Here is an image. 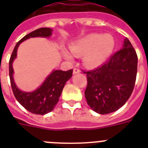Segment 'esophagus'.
Listing matches in <instances>:
<instances>
[{
	"mask_svg": "<svg viewBox=\"0 0 148 148\" xmlns=\"http://www.w3.org/2000/svg\"><path fill=\"white\" fill-rule=\"evenodd\" d=\"M80 73V70L78 69V68L75 67L73 69V74H77V73Z\"/></svg>",
	"mask_w": 148,
	"mask_h": 148,
	"instance_id": "34e87169",
	"label": "esophagus"
}]
</instances>
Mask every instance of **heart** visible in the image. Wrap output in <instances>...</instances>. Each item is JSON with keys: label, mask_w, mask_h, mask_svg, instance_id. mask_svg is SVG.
Listing matches in <instances>:
<instances>
[{"label": "heart", "mask_w": 148, "mask_h": 148, "mask_svg": "<svg viewBox=\"0 0 148 148\" xmlns=\"http://www.w3.org/2000/svg\"><path fill=\"white\" fill-rule=\"evenodd\" d=\"M114 45V39L111 35L92 34L73 44L70 51L76 57L84 54V63L89 67H96L109 58ZM64 56L68 61L73 60V56L66 51L64 52Z\"/></svg>", "instance_id": "1"}]
</instances>
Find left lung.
<instances>
[{
  "label": "left lung",
  "instance_id": "1",
  "mask_svg": "<svg viewBox=\"0 0 148 148\" xmlns=\"http://www.w3.org/2000/svg\"><path fill=\"white\" fill-rule=\"evenodd\" d=\"M138 57L127 38L122 48L109 60L87 74V86L84 92L90 108L99 114L118 110L133 92L137 74Z\"/></svg>",
  "mask_w": 148,
  "mask_h": 148
}]
</instances>
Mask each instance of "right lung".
Returning a JSON list of instances; mask_svg holds the SVG:
<instances>
[{
	"label": "right lung",
	"mask_w": 148,
	"mask_h": 148,
	"mask_svg": "<svg viewBox=\"0 0 148 148\" xmlns=\"http://www.w3.org/2000/svg\"><path fill=\"white\" fill-rule=\"evenodd\" d=\"M52 29L43 27L25 35L16 44L9 62L10 83L13 94L23 108L34 114L44 115L53 110L55 106L58 102L65 84L72 77L73 70L68 71L53 70L37 90L27 92L20 90L15 85L13 79L12 62L16 58L17 50L21 43L29 38L49 37L52 35Z\"/></svg>",
	"instance_id": "obj_1"
}]
</instances>
